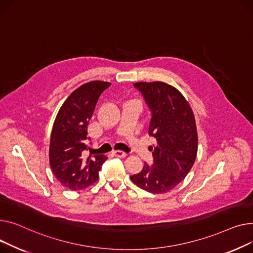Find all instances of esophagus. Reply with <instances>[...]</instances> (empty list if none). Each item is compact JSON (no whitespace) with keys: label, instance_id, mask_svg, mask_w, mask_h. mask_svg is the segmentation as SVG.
<instances>
[{"label":"esophagus","instance_id":"1","mask_svg":"<svg viewBox=\"0 0 253 253\" xmlns=\"http://www.w3.org/2000/svg\"><path fill=\"white\" fill-rule=\"evenodd\" d=\"M113 154L116 156V157H121V158H124L126 156V153L121 151V150H117V151H114Z\"/></svg>","mask_w":253,"mask_h":253}]
</instances>
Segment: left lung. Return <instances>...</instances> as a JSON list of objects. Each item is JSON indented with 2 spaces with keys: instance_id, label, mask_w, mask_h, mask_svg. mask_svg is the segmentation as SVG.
I'll list each match as a JSON object with an SVG mask.
<instances>
[{
  "instance_id": "left-lung-1",
  "label": "left lung",
  "mask_w": 253,
  "mask_h": 253,
  "mask_svg": "<svg viewBox=\"0 0 253 253\" xmlns=\"http://www.w3.org/2000/svg\"><path fill=\"white\" fill-rule=\"evenodd\" d=\"M151 111L148 133L156 140L153 165L130 175L141 189L161 194L179 185L194 165L198 136L193 111L184 96L161 82L136 83Z\"/></svg>"
}]
</instances>
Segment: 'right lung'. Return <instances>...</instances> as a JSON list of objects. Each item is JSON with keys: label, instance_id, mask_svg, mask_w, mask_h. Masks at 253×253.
Listing matches in <instances>:
<instances>
[{"label": "right lung", "instance_id": "obj_1", "mask_svg": "<svg viewBox=\"0 0 253 253\" xmlns=\"http://www.w3.org/2000/svg\"><path fill=\"white\" fill-rule=\"evenodd\" d=\"M110 83L94 81L81 85L59 110L51 133L49 158L54 175L72 191L93 185L107 159L104 155L85 157L88 149L87 125L100 95Z\"/></svg>", "mask_w": 253, "mask_h": 253}]
</instances>
